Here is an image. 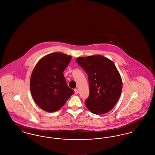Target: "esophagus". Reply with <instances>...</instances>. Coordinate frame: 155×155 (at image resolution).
Instances as JSON below:
<instances>
[{"label":"esophagus","mask_w":155,"mask_h":155,"mask_svg":"<svg viewBox=\"0 0 155 155\" xmlns=\"http://www.w3.org/2000/svg\"><path fill=\"white\" fill-rule=\"evenodd\" d=\"M74 92L75 94H78V90L77 89H74Z\"/></svg>","instance_id":"obj_1"}]
</instances>
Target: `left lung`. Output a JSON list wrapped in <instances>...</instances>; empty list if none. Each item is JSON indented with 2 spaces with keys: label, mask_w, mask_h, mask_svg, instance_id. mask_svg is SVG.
Segmentation results:
<instances>
[{
  "label": "left lung",
  "mask_w": 155,
  "mask_h": 155,
  "mask_svg": "<svg viewBox=\"0 0 155 155\" xmlns=\"http://www.w3.org/2000/svg\"><path fill=\"white\" fill-rule=\"evenodd\" d=\"M77 63L88 76L89 96L85 101L95 114L110 111L121 95L123 83L114 63L101 55L80 57Z\"/></svg>",
  "instance_id": "obj_1"
}]
</instances>
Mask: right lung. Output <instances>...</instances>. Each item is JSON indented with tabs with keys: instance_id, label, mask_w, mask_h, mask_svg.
<instances>
[{
	"instance_id": "1",
	"label": "right lung",
	"mask_w": 155,
	"mask_h": 155,
	"mask_svg": "<svg viewBox=\"0 0 155 155\" xmlns=\"http://www.w3.org/2000/svg\"><path fill=\"white\" fill-rule=\"evenodd\" d=\"M71 59L70 56L53 53L42 58L34 68L30 80L31 93L42 110H58L74 94V90L67 86L63 73Z\"/></svg>"
}]
</instances>
